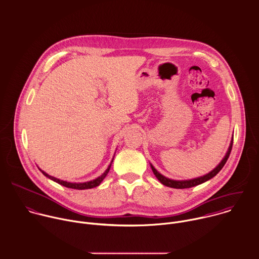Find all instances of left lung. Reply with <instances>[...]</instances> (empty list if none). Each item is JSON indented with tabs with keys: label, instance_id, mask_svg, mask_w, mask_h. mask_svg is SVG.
I'll return each mask as SVG.
<instances>
[{
	"label": "left lung",
	"instance_id": "1",
	"mask_svg": "<svg viewBox=\"0 0 259 259\" xmlns=\"http://www.w3.org/2000/svg\"><path fill=\"white\" fill-rule=\"evenodd\" d=\"M232 145H233V137L231 139V142H230V146L228 148V151L227 153L225 154L224 158L221 160V162L213 169L211 170L209 174L203 176V177H200V178H196V179H192V180H186V181H176V180H170L168 178H165L164 176H162L160 172H158L154 166L150 163V166H151V169L153 171V174L155 175V177L157 178V180L164 186L166 187H169V188H174V189H189V188H193V187H196V186H199L209 180H211L212 178H214L222 168L223 166L225 165L229 155H230V152H231V149H232Z\"/></svg>",
	"mask_w": 259,
	"mask_h": 259
}]
</instances>
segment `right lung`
<instances>
[{
  "instance_id": "1",
  "label": "right lung",
  "mask_w": 259,
  "mask_h": 259,
  "mask_svg": "<svg viewBox=\"0 0 259 259\" xmlns=\"http://www.w3.org/2000/svg\"><path fill=\"white\" fill-rule=\"evenodd\" d=\"M113 159H114V158H113ZM113 159H112L110 165L108 166V168L105 170V172H104L102 176L98 177L97 179H95V180H93V181L85 182V183H69V182L61 181V180H59V179H56V178H54V177L49 176L48 174H46L45 171H43V170L40 169V168H39V170H40L46 178L50 179L51 181H53V182H55V183H57V184H59V185H61V186H63V187H66V188H69V189H74V190H88V189H93V188L98 187V186L103 182V180L106 178V176L108 175V172H109V170H110V168H111Z\"/></svg>"
}]
</instances>
